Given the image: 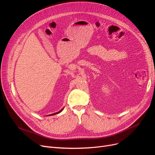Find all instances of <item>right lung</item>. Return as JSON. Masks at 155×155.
Segmentation results:
<instances>
[{
  "label": "right lung",
  "mask_w": 155,
  "mask_h": 155,
  "mask_svg": "<svg viewBox=\"0 0 155 155\" xmlns=\"http://www.w3.org/2000/svg\"><path fill=\"white\" fill-rule=\"evenodd\" d=\"M63 110V109L62 110H61L60 111H59V112H56V113H54V114H50V115H54V114H58V113H59V112H61ZM50 115H48V116H50Z\"/></svg>",
  "instance_id": "right-lung-1"
}]
</instances>
